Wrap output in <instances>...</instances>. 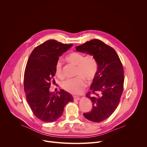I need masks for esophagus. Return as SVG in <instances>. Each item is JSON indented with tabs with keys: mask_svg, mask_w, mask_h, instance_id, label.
Wrapping results in <instances>:
<instances>
[{
	"mask_svg": "<svg viewBox=\"0 0 147 147\" xmlns=\"http://www.w3.org/2000/svg\"><path fill=\"white\" fill-rule=\"evenodd\" d=\"M73 98H74V100H80V97L77 96H73Z\"/></svg>",
	"mask_w": 147,
	"mask_h": 147,
	"instance_id": "esophagus-1",
	"label": "esophagus"
}]
</instances>
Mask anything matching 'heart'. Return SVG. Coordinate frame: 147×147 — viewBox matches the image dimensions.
Returning <instances> with one entry per match:
<instances>
[{
  "label": "heart",
  "mask_w": 147,
  "mask_h": 147,
  "mask_svg": "<svg viewBox=\"0 0 147 147\" xmlns=\"http://www.w3.org/2000/svg\"><path fill=\"white\" fill-rule=\"evenodd\" d=\"M66 60L70 63L77 66L76 76L77 77L67 79L62 84V87L72 94H80L86 87L84 78L91 81L96 77L98 70V64L96 59L92 55H84L74 52L66 57ZM55 73L56 76L60 78H64L61 63L57 61L55 65Z\"/></svg>",
  "instance_id": "heart-1"
}]
</instances>
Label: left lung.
<instances>
[{"label":"left lung","instance_id":"obj_1","mask_svg":"<svg viewBox=\"0 0 147 147\" xmlns=\"http://www.w3.org/2000/svg\"><path fill=\"white\" fill-rule=\"evenodd\" d=\"M76 49L92 55L97 60L98 73L86 95L92 108L83 115L93 122H101L112 115L119 103L124 80L121 62L113 48L98 39L87 41Z\"/></svg>","mask_w":147,"mask_h":147}]
</instances>
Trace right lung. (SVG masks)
Masks as SVG:
<instances>
[{
    "label": "right lung",
    "mask_w": 147,
    "mask_h": 147,
    "mask_svg": "<svg viewBox=\"0 0 147 147\" xmlns=\"http://www.w3.org/2000/svg\"><path fill=\"white\" fill-rule=\"evenodd\" d=\"M72 46L50 39L36 47L28 58L24 78L27 100L34 115L45 123L58 119L66 105L73 101L72 95L63 90L49 91L51 82H55L56 62Z\"/></svg>",
    "instance_id": "obj_1"
}]
</instances>
